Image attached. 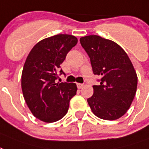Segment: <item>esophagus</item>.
I'll list each match as a JSON object with an SVG mask.
<instances>
[{
	"label": "esophagus",
	"mask_w": 149,
	"mask_h": 149,
	"mask_svg": "<svg viewBox=\"0 0 149 149\" xmlns=\"http://www.w3.org/2000/svg\"><path fill=\"white\" fill-rule=\"evenodd\" d=\"M77 87L79 88V89H81V88L83 87V84H82V83H77Z\"/></svg>",
	"instance_id": "obj_1"
}]
</instances>
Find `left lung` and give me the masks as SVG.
I'll list each match as a JSON object with an SVG mask.
<instances>
[{
    "instance_id": "1",
    "label": "left lung",
    "mask_w": 149,
    "mask_h": 149,
    "mask_svg": "<svg viewBox=\"0 0 149 149\" xmlns=\"http://www.w3.org/2000/svg\"><path fill=\"white\" fill-rule=\"evenodd\" d=\"M100 84L93 86L94 94L87 99L97 118L117 120L130 109L137 87V75L129 56L118 43L91 35L80 38Z\"/></svg>"
}]
</instances>
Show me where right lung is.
<instances>
[{"label":"right lung","instance_id":"add662e5","mask_svg":"<svg viewBox=\"0 0 149 149\" xmlns=\"http://www.w3.org/2000/svg\"><path fill=\"white\" fill-rule=\"evenodd\" d=\"M77 43L74 36L55 35L36 43L26 58L21 75L23 95L31 113L42 121L51 123L63 118L76 94L75 83L55 80L58 68Z\"/></svg>","mask_w":149,"mask_h":149}]
</instances>
